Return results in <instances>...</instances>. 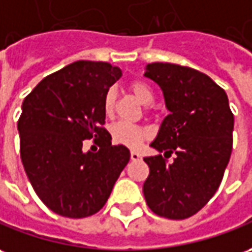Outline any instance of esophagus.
<instances>
[{
  "label": "esophagus",
  "mask_w": 252,
  "mask_h": 252,
  "mask_svg": "<svg viewBox=\"0 0 252 252\" xmlns=\"http://www.w3.org/2000/svg\"><path fill=\"white\" fill-rule=\"evenodd\" d=\"M130 159H131V160H140V159H141V155H140L138 152L131 151V152H130Z\"/></svg>",
  "instance_id": "34e87169"
}]
</instances>
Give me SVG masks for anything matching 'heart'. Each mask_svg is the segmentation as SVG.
Listing matches in <instances>:
<instances>
[{
  "label": "heart",
  "instance_id": "1",
  "mask_svg": "<svg viewBox=\"0 0 252 252\" xmlns=\"http://www.w3.org/2000/svg\"><path fill=\"white\" fill-rule=\"evenodd\" d=\"M129 89L143 105H149L154 101V92L143 81L131 82L129 85ZM115 100V90L109 89L104 97V112H105V115H111L114 112ZM149 134L151 133H149L148 129L126 122H118L112 125V127H111V137H112L114 143L125 145V147L131 149L138 148L143 144V141L148 138Z\"/></svg>",
  "mask_w": 252,
  "mask_h": 252
}]
</instances>
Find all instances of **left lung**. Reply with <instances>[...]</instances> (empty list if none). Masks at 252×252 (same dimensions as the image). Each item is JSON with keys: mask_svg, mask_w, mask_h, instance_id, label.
<instances>
[{"mask_svg": "<svg viewBox=\"0 0 252 252\" xmlns=\"http://www.w3.org/2000/svg\"><path fill=\"white\" fill-rule=\"evenodd\" d=\"M144 76L162 89L169 115L151 143L144 197L155 214L185 220L214 196L232 154L233 114L225 90L200 71L171 63L145 65ZM173 152L176 159L166 163Z\"/></svg>", "mask_w": 252, "mask_h": 252, "instance_id": "left-lung-1", "label": "left lung"}]
</instances>
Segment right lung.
Returning <instances> with one entry per match:
<instances>
[{"label":"right lung","instance_id":"obj_1","mask_svg":"<svg viewBox=\"0 0 252 252\" xmlns=\"http://www.w3.org/2000/svg\"><path fill=\"white\" fill-rule=\"evenodd\" d=\"M122 76L119 67L79 60L43 78L24 98L17 122L26 174L43 204L67 218L103 209L129 163L125 145H112L104 97ZM100 136L97 153L83 140Z\"/></svg>","mask_w":252,"mask_h":252}]
</instances>
